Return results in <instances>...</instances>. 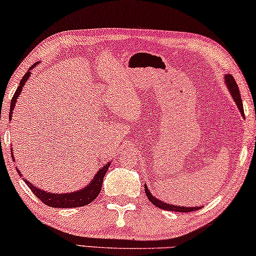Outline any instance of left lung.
Masks as SVG:
<instances>
[{"mask_svg":"<svg viewBox=\"0 0 256 256\" xmlns=\"http://www.w3.org/2000/svg\"><path fill=\"white\" fill-rule=\"evenodd\" d=\"M225 80H226V85L228 87L230 94H232V98L236 101L238 108H239L240 113L242 116L244 118V107H242V100H241V96H240V92H239V87H238L236 80L230 74H227L225 76ZM144 191H146V197L150 202H152L154 205L157 206V208H162V210H166V211H174V212H192V211H197V210L200 208V206H196V208H180V206H176V205H170V204H166V202H160V199H157L154 197V196L150 194V191L148 190V188H146V185L144 184Z\"/></svg>","mask_w":256,"mask_h":256,"instance_id":"left-lung-1","label":"left lung"}]
</instances>
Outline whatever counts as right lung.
Returning a JSON list of instances; mask_svg holds the SVG:
<instances>
[{"label":"right lung","mask_w":256,"mask_h":256,"mask_svg":"<svg viewBox=\"0 0 256 256\" xmlns=\"http://www.w3.org/2000/svg\"><path fill=\"white\" fill-rule=\"evenodd\" d=\"M37 65V62L31 66L29 71L26 73V76H23L22 80L20 82V86L17 87L15 94L12 96V99L10 101V113H9V118H12V110L16 104L17 98L20 96V90H22L24 84L30 76V70L34 68V66ZM108 168H110V163H107L106 166L101 168V169L98 171V174L94 177V180L88 184V186H86L82 190L76 191V192H71V194H48V192H45L40 188H38L36 185H32L30 182H28L26 178H24V182H26L28 186L30 188V190L34 192V194L36 196L38 199H40L42 202H44L45 205L51 206V208H79V206H85L88 205L92 202L94 199H96L98 196H99L101 191V186H102L104 177L106 174ZM17 172L20 174L18 168H16Z\"/></svg>","instance_id":"obj_1"}]
</instances>
